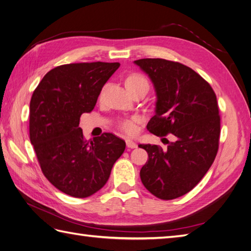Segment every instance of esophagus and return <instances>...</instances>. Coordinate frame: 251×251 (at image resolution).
Listing matches in <instances>:
<instances>
[{
    "label": "esophagus",
    "instance_id": "1",
    "mask_svg": "<svg viewBox=\"0 0 251 251\" xmlns=\"http://www.w3.org/2000/svg\"><path fill=\"white\" fill-rule=\"evenodd\" d=\"M126 146L128 147V149H136V147H137V144L134 143L132 140H130V139H127V140H126Z\"/></svg>",
    "mask_w": 251,
    "mask_h": 251
}]
</instances>
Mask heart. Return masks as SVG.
<instances>
[{"label":"heart","instance_id":"heart-1","mask_svg":"<svg viewBox=\"0 0 251 251\" xmlns=\"http://www.w3.org/2000/svg\"><path fill=\"white\" fill-rule=\"evenodd\" d=\"M125 86L128 90H132V89L140 87V86H149V81H147V79L142 74L134 73V74H131L127 77L125 80ZM104 91H105V88L101 90L100 98L102 96V94H104ZM139 122H140V119L137 117H133L130 119H125L120 123V127L124 132H126L128 134H133L137 131V124L139 123Z\"/></svg>","mask_w":251,"mask_h":251}]
</instances>
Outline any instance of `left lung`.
Instances as JSON below:
<instances>
[{
  "instance_id": "8db88e82",
  "label": "left lung",
  "mask_w": 251,
  "mask_h": 251,
  "mask_svg": "<svg viewBox=\"0 0 251 251\" xmlns=\"http://www.w3.org/2000/svg\"><path fill=\"white\" fill-rule=\"evenodd\" d=\"M134 63L149 75L157 94L147 129L158 137L174 136L166 151L139 145L149 153L141 180L156 197L175 199L196 187L216 157L221 134L216 95L208 81L182 63L161 58Z\"/></svg>"
}]
</instances>
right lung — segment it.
<instances>
[{
    "label": "right lung",
    "instance_id": "add662e5",
    "mask_svg": "<svg viewBox=\"0 0 251 251\" xmlns=\"http://www.w3.org/2000/svg\"><path fill=\"white\" fill-rule=\"evenodd\" d=\"M119 62L62 64L44 75L31 95L29 139L43 175L64 194L93 195L108 181L125 141L105 132L87 141L79 127Z\"/></svg>",
    "mask_w": 251,
    "mask_h": 251
}]
</instances>
